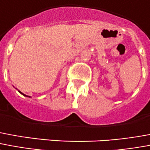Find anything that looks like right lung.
Returning <instances> with one entry per match:
<instances>
[{"label": "right lung", "mask_w": 150, "mask_h": 150, "mask_svg": "<svg viewBox=\"0 0 150 150\" xmlns=\"http://www.w3.org/2000/svg\"><path fill=\"white\" fill-rule=\"evenodd\" d=\"M21 94H23V93H21ZM23 95H24V94H23ZM26 96H27V95H26Z\"/></svg>", "instance_id": "right-lung-1"}]
</instances>
